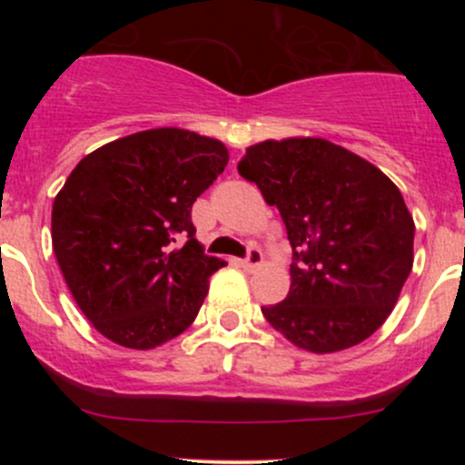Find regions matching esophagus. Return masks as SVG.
<instances>
[{"label": "esophagus", "instance_id": "34e87169", "mask_svg": "<svg viewBox=\"0 0 465 465\" xmlns=\"http://www.w3.org/2000/svg\"><path fill=\"white\" fill-rule=\"evenodd\" d=\"M262 260H264V255H262V251L260 249H249V253H247V258L242 260V269L244 271H255L258 269L260 264H262Z\"/></svg>", "mask_w": 465, "mask_h": 465}]
</instances>
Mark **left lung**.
Here are the masks:
<instances>
[{
    "label": "left lung",
    "mask_w": 465,
    "mask_h": 465,
    "mask_svg": "<svg viewBox=\"0 0 465 465\" xmlns=\"http://www.w3.org/2000/svg\"><path fill=\"white\" fill-rule=\"evenodd\" d=\"M238 173L280 210L291 291L262 314L297 348L330 354L385 323L413 269V216L382 170L322 137L266 140Z\"/></svg>",
    "instance_id": "left-lung-1"
}]
</instances>
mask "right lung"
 <instances>
[{
	"mask_svg": "<svg viewBox=\"0 0 465 465\" xmlns=\"http://www.w3.org/2000/svg\"><path fill=\"white\" fill-rule=\"evenodd\" d=\"M227 162L223 142L165 126L104 143L72 170L52 205V247L106 339L153 350L194 322L225 262L201 251L192 205Z\"/></svg>",
	"mask_w": 465,
	"mask_h": 465,
	"instance_id": "obj_1",
	"label": "right lung"
}]
</instances>
